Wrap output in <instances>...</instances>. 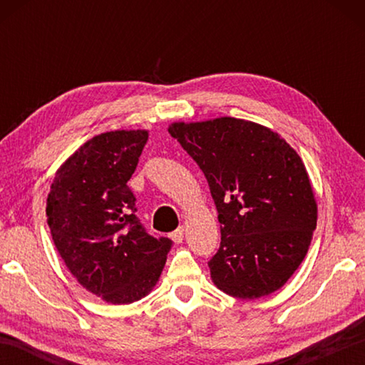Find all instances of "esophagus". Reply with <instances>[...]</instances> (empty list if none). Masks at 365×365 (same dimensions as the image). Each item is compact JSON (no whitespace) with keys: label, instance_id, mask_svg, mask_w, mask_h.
<instances>
[{"label":"esophagus","instance_id":"esophagus-1","mask_svg":"<svg viewBox=\"0 0 365 365\" xmlns=\"http://www.w3.org/2000/svg\"><path fill=\"white\" fill-rule=\"evenodd\" d=\"M183 235H185V227H178L177 230L172 233V240H174L175 243H182L183 242Z\"/></svg>","mask_w":365,"mask_h":365}]
</instances>
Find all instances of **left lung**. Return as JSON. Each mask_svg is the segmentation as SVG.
<instances>
[{"instance_id":"1","label":"left lung","mask_w":365,"mask_h":365,"mask_svg":"<svg viewBox=\"0 0 365 365\" xmlns=\"http://www.w3.org/2000/svg\"><path fill=\"white\" fill-rule=\"evenodd\" d=\"M169 133L200 165L217 209L212 282L242 299L277 292L299 267L317 224L298 153L270 128L235 117L177 122Z\"/></svg>"}]
</instances>
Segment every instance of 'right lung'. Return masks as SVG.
<instances>
[{
	"label": "right lung",
	"instance_id": "1",
	"mask_svg": "<svg viewBox=\"0 0 365 365\" xmlns=\"http://www.w3.org/2000/svg\"><path fill=\"white\" fill-rule=\"evenodd\" d=\"M146 140L145 130L96 135L61 165L48 195V225L67 269L113 304L150 293L172 248L146 232L127 185Z\"/></svg>",
	"mask_w": 365,
	"mask_h": 365
}]
</instances>
